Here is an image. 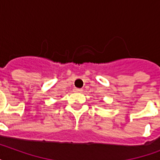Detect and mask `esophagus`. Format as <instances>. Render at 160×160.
<instances>
[{"mask_svg":"<svg viewBox=\"0 0 160 160\" xmlns=\"http://www.w3.org/2000/svg\"><path fill=\"white\" fill-rule=\"evenodd\" d=\"M74 92H81L82 89H78V88H74Z\"/></svg>","mask_w":160,"mask_h":160,"instance_id":"34e87169","label":"esophagus"}]
</instances>
